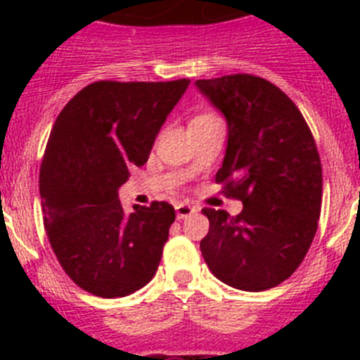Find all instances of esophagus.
<instances>
[{
  "instance_id": "1",
  "label": "esophagus",
  "mask_w": 360,
  "mask_h": 360,
  "mask_svg": "<svg viewBox=\"0 0 360 360\" xmlns=\"http://www.w3.org/2000/svg\"><path fill=\"white\" fill-rule=\"evenodd\" d=\"M174 211H176L178 219H184V218H187V216L193 214V212L198 211V209L193 207V205H189V203H176V205H174Z\"/></svg>"
}]
</instances>
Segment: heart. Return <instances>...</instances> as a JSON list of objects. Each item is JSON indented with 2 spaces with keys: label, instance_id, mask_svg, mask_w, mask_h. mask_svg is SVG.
I'll use <instances>...</instances> for the list:
<instances>
[{
  "label": "heart",
  "instance_id": "b5f03b06",
  "mask_svg": "<svg viewBox=\"0 0 360 360\" xmlns=\"http://www.w3.org/2000/svg\"><path fill=\"white\" fill-rule=\"evenodd\" d=\"M200 117H209V115H198V117H195V119H200Z\"/></svg>",
  "mask_w": 360,
  "mask_h": 360
}]
</instances>
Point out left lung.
Listing matches in <instances>:
<instances>
[{
	"label": "left lung",
	"mask_w": 360,
	"mask_h": 360,
	"mask_svg": "<svg viewBox=\"0 0 360 360\" xmlns=\"http://www.w3.org/2000/svg\"><path fill=\"white\" fill-rule=\"evenodd\" d=\"M195 86L227 122L216 182L243 202L238 216L202 209L209 232L200 250L225 285L266 290L294 274L316 236L323 200L316 142L297 106L265 79L236 73Z\"/></svg>",
	"instance_id": "1"
}]
</instances>
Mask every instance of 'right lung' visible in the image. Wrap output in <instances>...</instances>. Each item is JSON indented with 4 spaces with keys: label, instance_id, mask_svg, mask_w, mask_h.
Instances as JSON below:
<instances>
[{
    "label": "right lung",
    "instance_id": "add662e5",
    "mask_svg": "<svg viewBox=\"0 0 360 360\" xmlns=\"http://www.w3.org/2000/svg\"><path fill=\"white\" fill-rule=\"evenodd\" d=\"M189 79L98 81L63 108L39 173L44 231L75 285L124 297L148 285L174 221L167 202L124 212L119 189L148 162L155 139Z\"/></svg>",
    "mask_w": 360,
    "mask_h": 360
}]
</instances>
